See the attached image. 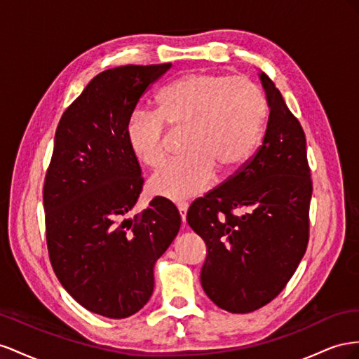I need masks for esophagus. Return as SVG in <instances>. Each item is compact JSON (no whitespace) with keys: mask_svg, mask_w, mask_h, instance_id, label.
Masks as SVG:
<instances>
[{"mask_svg":"<svg viewBox=\"0 0 359 359\" xmlns=\"http://www.w3.org/2000/svg\"><path fill=\"white\" fill-rule=\"evenodd\" d=\"M177 209H179V212H180L182 221L185 222V221H187V212H188V203H185V201L177 203Z\"/></svg>","mask_w":359,"mask_h":359,"instance_id":"1","label":"esophagus"}]
</instances>
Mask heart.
<instances>
[{
	"label": "heart",
	"mask_w": 359,
	"mask_h": 359,
	"mask_svg": "<svg viewBox=\"0 0 359 359\" xmlns=\"http://www.w3.org/2000/svg\"><path fill=\"white\" fill-rule=\"evenodd\" d=\"M264 117V96L251 79L194 72L159 91L158 111L132 112L126 140L138 161L156 168L167 158V125L188 130V156L167 163L149 183L155 196L180 201L208 191L217 167L230 171L247 161Z\"/></svg>",
	"instance_id": "b5f03b06"
}]
</instances>
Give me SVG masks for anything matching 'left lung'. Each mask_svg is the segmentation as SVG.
<instances>
[{
  "label": "left lung",
  "mask_w": 359,
  "mask_h": 359,
  "mask_svg": "<svg viewBox=\"0 0 359 359\" xmlns=\"http://www.w3.org/2000/svg\"><path fill=\"white\" fill-rule=\"evenodd\" d=\"M259 76L271 109L262 146L187 215L208 247L203 290L219 309L241 314L281 293L310 231L313 183L304 129L272 79L264 72Z\"/></svg>",
  "instance_id": "left-lung-1"
}]
</instances>
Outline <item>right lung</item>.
Segmentation results:
<instances>
[{
  "instance_id": "right-lung-1",
  "label": "right lung",
  "mask_w": 359,
  "mask_h": 359,
  "mask_svg": "<svg viewBox=\"0 0 359 359\" xmlns=\"http://www.w3.org/2000/svg\"><path fill=\"white\" fill-rule=\"evenodd\" d=\"M171 63L120 66L90 81L61 116L46 171L43 206L49 260L78 304L109 319L144 306L153 268L182 218L162 197L129 218L144 179L126 140L140 97Z\"/></svg>"
}]
</instances>
